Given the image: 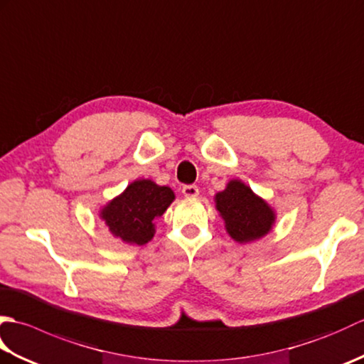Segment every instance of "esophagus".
I'll return each instance as SVG.
<instances>
[{"label": "esophagus", "mask_w": 364, "mask_h": 364, "mask_svg": "<svg viewBox=\"0 0 364 364\" xmlns=\"http://www.w3.org/2000/svg\"><path fill=\"white\" fill-rule=\"evenodd\" d=\"M183 196L188 198H194L198 196V188L194 186V184H186V186H183Z\"/></svg>", "instance_id": "34e87169"}]
</instances>
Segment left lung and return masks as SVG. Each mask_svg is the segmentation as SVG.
I'll return each mask as SVG.
<instances>
[{"label":"left lung","mask_w":364,"mask_h":364,"mask_svg":"<svg viewBox=\"0 0 364 364\" xmlns=\"http://www.w3.org/2000/svg\"><path fill=\"white\" fill-rule=\"evenodd\" d=\"M214 202L227 233L239 244L264 237L277 219L272 206L241 180L228 181L227 188L215 194Z\"/></svg>","instance_id":"8db88e82"}]
</instances>
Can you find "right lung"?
Instances as JSON below:
<instances>
[{"label":"right lung","instance_id":"add662e5","mask_svg":"<svg viewBox=\"0 0 364 364\" xmlns=\"http://www.w3.org/2000/svg\"><path fill=\"white\" fill-rule=\"evenodd\" d=\"M175 200L173 191L151 180H136L100 210V218L114 237L131 245H144L154 236V220Z\"/></svg>","mask_w":364,"mask_h":364}]
</instances>
